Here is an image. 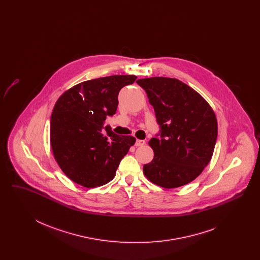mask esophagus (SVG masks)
<instances>
[{
	"label": "esophagus",
	"mask_w": 260,
	"mask_h": 260,
	"mask_svg": "<svg viewBox=\"0 0 260 260\" xmlns=\"http://www.w3.org/2000/svg\"><path fill=\"white\" fill-rule=\"evenodd\" d=\"M145 144V141L144 140H141V139H137L136 141V146H143Z\"/></svg>",
	"instance_id": "esophagus-1"
}]
</instances>
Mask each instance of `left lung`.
<instances>
[{
  "instance_id": "8db88e82",
  "label": "left lung",
  "mask_w": 260,
  "mask_h": 260,
  "mask_svg": "<svg viewBox=\"0 0 260 260\" xmlns=\"http://www.w3.org/2000/svg\"><path fill=\"white\" fill-rule=\"evenodd\" d=\"M153 106L160 133L151 138V162L143 166L149 180L164 188L193 181L208 166L217 137L210 104L192 87L173 78L139 79Z\"/></svg>"
}]
</instances>
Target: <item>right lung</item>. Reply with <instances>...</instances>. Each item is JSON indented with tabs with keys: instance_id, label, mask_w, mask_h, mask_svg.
I'll use <instances>...</instances> for the list:
<instances>
[{
	"instance_id": "1",
	"label": "right lung",
	"mask_w": 260,
	"mask_h": 260,
	"mask_svg": "<svg viewBox=\"0 0 260 260\" xmlns=\"http://www.w3.org/2000/svg\"><path fill=\"white\" fill-rule=\"evenodd\" d=\"M136 78L114 75L86 81L56 101L50 117V145L62 172L75 183L87 188L108 183L136 143L134 136H118L110 125L104 131L103 124L117 111L121 88Z\"/></svg>"
}]
</instances>
